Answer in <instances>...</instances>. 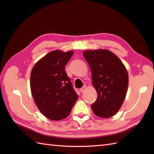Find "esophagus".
<instances>
[{
  "label": "esophagus",
  "instance_id": "esophagus-1",
  "mask_svg": "<svg viewBox=\"0 0 154 154\" xmlns=\"http://www.w3.org/2000/svg\"><path fill=\"white\" fill-rule=\"evenodd\" d=\"M85 89H86V86H83L82 88H81V89H80V91H81V93H84V91H85Z\"/></svg>",
  "mask_w": 154,
  "mask_h": 154
}]
</instances>
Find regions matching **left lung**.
Returning a JSON list of instances; mask_svg holds the SVG:
<instances>
[{"instance_id": "obj_1", "label": "left lung", "mask_w": 154, "mask_h": 154, "mask_svg": "<svg viewBox=\"0 0 154 154\" xmlns=\"http://www.w3.org/2000/svg\"><path fill=\"white\" fill-rule=\"evenodd\" d=\"M98 94L92 105L97 116L108 119L119 112L126 98L128 74L126 67L112 51L103 49L83 51Z\"/></svg>"}]
</instances>
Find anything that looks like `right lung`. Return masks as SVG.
<instances>
[{
  "instance_id": "obj_1",
  "label": "right lung",
  "mask_w": 154,
  "mask_h": 154,
  "mask_svg": "<svg viewBox=\"0 0 154 154\" xmlns=\"http://www.w3.org/2000/svg\"><path fill=\"white\" fill-rule=\"evenodd\" d=\"M73 54V51H52L38 60L31 71L34 102L42 114L52 120L67 117L78 99L65 71Z\"/></svg>"
}]
</instances>
